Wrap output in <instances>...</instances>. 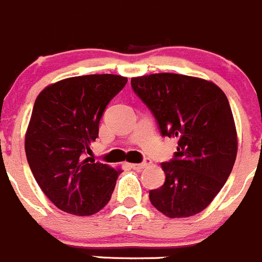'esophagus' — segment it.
Returning a JSON list of instances; mask_svg holds the SVG:
<instances>
[{
    "instance_id": "1",
    "label": "esophagus",
    "mask_w": 262,
    "mask_h": 262,
    "mask_svg": "<svg viewBox=\"0 0 262 262\" xmlns=\"http://www.w3.org/2000/svg\"><path fill=\"white\" fill-rule=\"evenodd\" d=\"M148 165H150V160H145V161H143V162H140V164H131V167H133L134 170H138V171H140V170L145 169Z\"/></svg>"
}]
</instances>
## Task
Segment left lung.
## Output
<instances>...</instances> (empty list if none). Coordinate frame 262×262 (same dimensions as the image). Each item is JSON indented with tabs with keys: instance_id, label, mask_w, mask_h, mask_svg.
<instances>
[{
	"instance_id": "obj_1",
	"label": "left lung",
	"mask_w": 262,
	"mask_h": 262,
	"mask_svg": "<svg viewBox=\"0 0 262 262\" xmlns=\"http://www.w3.org/2000/svg\"><path fill=\"white\" fill-rule=\"evenodd\" d=\"M131 85L162 136L178 139L174 158L161 164L166 178L149 192L150 203L170 218L198 214L226 183L236 158V128L226 95L212 81L181 74L138 76Z\"/></svg>"
}]
</instances>
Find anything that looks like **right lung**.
I'll list each match as a JSON object with an SVG mask.
<instances>
[{
    "instance_id": "obj_1",
    "label": "right lung",
    "mask_w": 262,
    "mask_h": 262,
    "mask_svg": "<svg viewBox=\"0 0 262 262\" xmlns=\"http://www.w3.org/2000/svg\"><path fill=\"white\" fill-rule=\"evenodd\" d=\"M127 78L112 74L67 78L40 92L25 149L36 182L58 209L91 215L109 203L121 170L85 157L98 123Z\"/></svg>"
}]
</instances>
